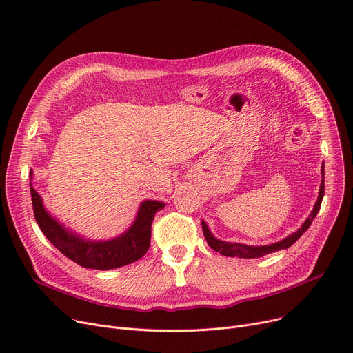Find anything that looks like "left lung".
<instances>
[{"label":"left lung","instance_id":"left-lung-1","mask_svg":"<svg viewBox=\"0 0 353 353\" xmlns=\"http://www.w3.org/2000/svg\"><path fill=\"white\" fill-rule=\"evenodd\" d=\"M321 173H322V181H321V188H319V194H318L316 203H314L313 210L310 212L307 219L303 221L302 226L296 232L288 234L285 239L279 240V242L269 243V245H262V246H253V245H245V243L225 242V240H220V239L214 237L213 233L210 232L209 226L206 225V221L201 220V228H203V233H205V239H206L208 245L213 250L219 252L220 254H223V256L243 257V259L262 257V256H265L268 253H273V252H277V250L290 248L296 242V240H298L309 229L313 219L316 217V214L319 213V209H321V205H322V199H323V194H325V181H323V179H325V165H323V163H322V167H321Z\"/></svg>","mask_w":353,"mask_h":353}]
</instances>
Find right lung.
I'll return each instance as SVG.
<instances>
[{"label":"right lung","mask_w":353,"mask_h":353,"mask_svg":"<svg viewBox=\"0 0 353 353\" xmlns=\"http://www.w3.org/2000/svg\"><path fill=\"white\" fill-rule=\"evenodd\" d=\"M34 172H30V192L37 223L50 243L64 256L87 269H117L141 259L150 248L152 223L156 212L165 203L159 200H143L137 209L133 223L121 234L111 239H88L71 230L54 217L44 206L43 197L32 186Z\"/></svg>","instance_id":"right-lung-1"}]
</instances>
